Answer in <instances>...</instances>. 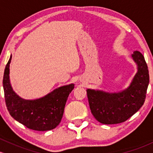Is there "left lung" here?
Wrapping results in <instances>:
<instances>
[{"instance_id": "8db88e82", "label": "left lung", "mask_w": 153, "mask_h": 153, "mask_svg": "<svg viewBox=\"0 0 153 153\" xmlns=\"http://www.w3.org/2000/svg\"><path fill=\"white\" fill-rule=\"evenodd\" d=\"M131 58L137 71L126 89L118 92H107L87 89V94L92 115L103 124L126 121L140 110L145 102L148 87L149 71L143 55L134 51Z\"/></svg>"}]
</instances>
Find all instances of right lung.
<instances>
[{
  "label": "right lung",
  "instance_id": "add662e5",
  "mask_svg": "<svg viewBox=\"0 0 153 153\" xmlns=\"http://www.w3.org/2000/svg\"><path fill=\"white\" fill-rule=\"evenodd\" d=\"M11 61V56L5 68L3 79L5 101L10 115L30 129L42 131L53 129L61 122L65 105L74 85L60 87L38 99H23L13 90L10 82Z\"/></svg>",
  "mask_w": 153,
  "mask_h": 153
}]
</instances>
